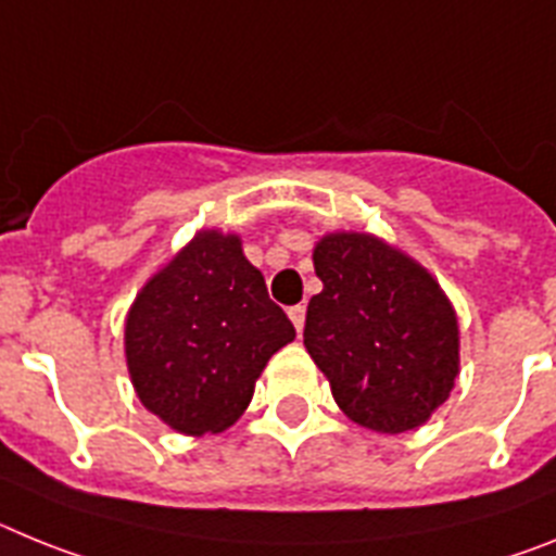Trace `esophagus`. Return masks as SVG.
I'll list each match as a JSON object with an SVG mask.
<instances>
[{
  "label": "esophagus",
  "instance_id": "34e87169",
  "mask_svg": "<svg viewBox=\"0 0 556 556\" xmlns=\"http://www.w3.org/2000/svg\"><path fill=\"white\" fill-rule=\"evenodd\" d=\"M305 313H307L305 305H293L291 311H288V316H291V321H293V327H296V332L305 330Z\"/></svg>",
  "mask_w": 556,
  "mask_h": 556
}]
</instances>
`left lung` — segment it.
Returning <instances> with one entry per match:
<instances>
[{"label": "left lung", "instance_id": "8db88e82", "mask_svg": "<svg viewBox=\"0 0 556 556\" xmlns=\"http://www.w3.org/2000/svg\"><path fill=\"white\" fill-rule=\"evenodd\" d=\"M325 282L311 299L305 346L338 408L364 428L403 433L445 403L458 375V325L422 265L358 231L313 251Z\"/></svg>", "mask_w": 556, "mask_h": 556}]
</instances>
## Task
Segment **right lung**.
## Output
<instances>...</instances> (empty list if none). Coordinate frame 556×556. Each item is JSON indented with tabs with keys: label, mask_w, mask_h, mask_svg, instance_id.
Wrapping results in <instances>:
<instances>
[{
	"label": "right lung",
	"mask_w": 556,
	"mask_h": 556,
	"mask_svg": "<svg viewBox=\"0 0 556 556\" xmlns=\"http://www.w3.org/2000/svg\"><path fill=\"white\" fill-rule=\"evenodd\" d=\"M293 338L291 318L268 299L240 238L198 231L134 302L125 355L144 408L204 437L249 408L260 371Z\"/></svg>",
	"instance_id": "right-lung-1"
}]
</instances>
